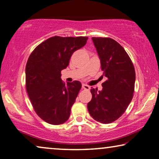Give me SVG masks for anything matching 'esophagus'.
<instances>
[{
    "label": "esophagus",
    "mask_w": 159,
    "mask_h": 159,
    "mask_svg": "<svg viewBox=\"0 0 159 159\" xmlns=\"http://www.w3.org/2000/svg\"><path fill=\"white\" fill-rule=\"evenodd\" d=\"M82 88L84 89V90H89L90 89V87L88 86V84H82Z\"/></svg>",
    "instance_id": "obj_1"
}]
</instances>
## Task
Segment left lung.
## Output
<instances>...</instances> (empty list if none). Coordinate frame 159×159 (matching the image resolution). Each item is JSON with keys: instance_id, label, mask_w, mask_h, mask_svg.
<instances>
[{"instance_id": "1", "label": "left lung", "mask_w": 159, "mask_h": 159, "mask_svg": "<svg viewBox=\"0 0 159 159\" xmlns=\"http://www.w3.org/2000/svg\"><path fill=\"white\" fill-rule=\"evenodd\" d=\"M101 60L103 89H91L92 100L88 109L95 120L103 124L116 121L131 102L134 90L135 71L131 59L121 45L109 38H92Z\"/></svg>"}]
</instances>
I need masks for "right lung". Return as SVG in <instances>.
I'll return each mask as SVG.
<instances>
[{
	"label": "right lung",
	"mask_w": 159,
	"mask_h": 159,
	"mask_svg": "<svg viewBox=\"0 0 159 159\" xmlns=\"http://www.w3.org/2000/svg\"><path fill=\"white\" fill-rule=\"evenodd\" d=\"M87 37L55 36L40 43L26 65V88L36 114L47 123L61 125L68 120L81 82L61 80V71L69 64L71 55L86 44Z\"/></svg>",
	"instance_id": "1"
}]
</instances>
